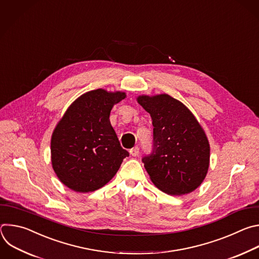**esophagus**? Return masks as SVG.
I'll use <instances>...</instances> for the list:
<instances>
[{
	"instance_id": "1",
	"label": "esophagus",
	"mask_w": 259,
	"mask_h": 259,
	"mask_svg": "<svg viewBox=\"0 0 259 259\" xmlns=\"http://www.w3.org/2000/svg\"><path fill=\"white\" fill-rule=\"evenodd\" d=\"M130 154H131V156H133V157L138 156V154H139V148H138V147H135V148L131 149V150H130Z\"/></svg>"
}]
</instances>
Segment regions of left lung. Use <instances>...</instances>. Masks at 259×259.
<instances>
[{
	"label": "left lung",
	"instance_id": "1",
	"mask_svg": "<svg viewBox=\"0 0 259 259\" xmlns=\"http://www.w3.org/2000/svg\"><path fill=\"white\" fill-rule=\"evenodd\" d=\"M137 101L154 126V151L143 158L150 180L168 195L195 191L210 162V145L203 127L186 105L167 94L141 95Z\"/></svg>",
	"mask_w": 259,
	"mask_h": 259
}]
</instances>
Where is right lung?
Masks as SVG:
<instances>
[{
    "instance_id": "obj_1",
    "label": "right lung",
    "mask_w": 259,
    "mask_h": 259,
    "mask_svg": "<svg viewBox=\"0 0 259 259\" xmlns=\"http://www.w3.org/2000/svg\"><path fill=\"white\" fill-rule=\"evenodd\" d=\"M125 97L120 91L87 92L56 124L51 138L52 167L67 188L78 193L102 188L128 156L109 119L113 106Z\"/></svg>"
}]
</instances>
